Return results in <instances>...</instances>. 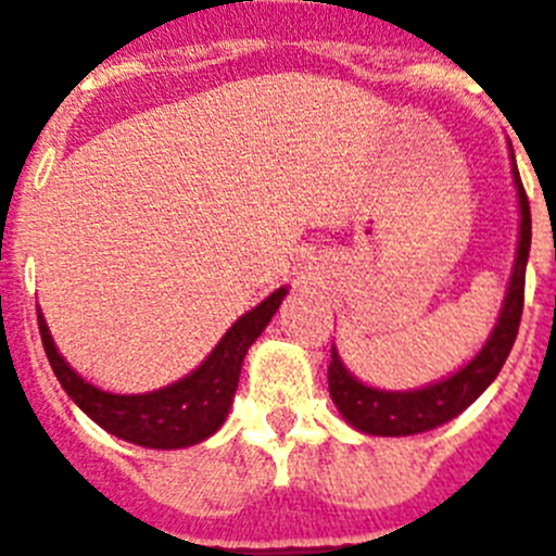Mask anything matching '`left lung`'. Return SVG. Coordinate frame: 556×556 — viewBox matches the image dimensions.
<instances>
[{"instance_id": "obj_1", "label": "left lung", "mask_w": 556, "mask_h": 556, "mask_svg": "<svg viewBox=\"0 0 556 556\" xmlns=\"http://www.w3.org/2000/svg\"><path fill=\"white\" fill-rule=\"evenodd\" d=\"M514 166V186L519 198V241H517V261L510 273L508 292H505L503 313L496 318L494 332L488 336L485 348L479 350L459 372L447 379L428 384L421 390H376L367 388L355 379L353 372L344 367L339 350H330V367H327V381H330V396L339 407V413L362 433L370 437H413L425 433L439 425H445L454 416H459L468 404L477 402L496 372L503 370L514 341H517L519 318H522V301H526V264L528 250H531V206L528 194L519 180L517 163L510 154Z\"/></svg>"}]
</instances>
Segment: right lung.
Masks as SVG:
<instances>
[{
  "instance_id": "1",
  "label": "right lung",
  "mask_w": 556,
  "mask_h": 556,
  "mask_svg": "<svg viewBox=\"0 0 556 556\" xmlns=\"http://www.w3.org/2000/svg\"><path fill=\"white\" fill-rule=\"evenodd\" d=\"M283 295H287V287L275 290L255 309L241 315L224 339L217 341V348L208 353L206 362L186 379L152 390V393H137V396L105 393L71 370L65 358L56 353L42 313H37L39 336H42V348L62 390L102 430H109L111 437L126 439L131 445L175 451V447L198 445L224 425L226 413L232 407L235 390H238V379H241L243 355L264 332L275 309L281 306Z\"/></svg>"
}]
</instances>
